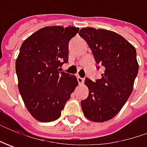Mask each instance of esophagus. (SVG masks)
<instances>
[{
  "instance_id": "1",
  "label": "esophagus",
  "mask_w": 147,
  "mask_h": 147,
  "mask_svg": "<svg viewBox=\"0 0 147 147\" xmlns=\"http://www.w3.org/2000/svg\"><path fill=\"white\" fill-rule=\"evenodd\" d=\"M77 78H78V82L79 84H82L83 82H84V78H81L80 76H78L77 77Z\"/></svg>"
}]
</instances>
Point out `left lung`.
<instances>
[{
	"label": "left lung",
	"instance_id": "obj_1",
	"mask_svg": "<svg viewBox=\"0 0 147 147\" xmlns=\"http://www.w3.org/2000/svg\"><path fill=\"white\" fill-rule=\"evenodd\" d=\"M78 34L92 50L96 69H104L100 79H85L89 93L81 101L82 112L92 121L110 120L132 93L139 69L136 49L115 32L84 28Z\"/></svg>",
	"mask_w": 147,
	"mask_h": 147
}]
</instances>
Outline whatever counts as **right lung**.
<instances>
[{"label": "right lung", "mask_w": 147, "mask_h": 147, "mask_svg": "<svg viewBox=\"0 0 147 147\" xmlns=\"http://www.w3.org/2000/svg\"><path fill=\"white\" fill-rule=\"evenodd\" d=\"M78 28L50 26L23 42L15 62L19 91L32 117L41 122L56 120L78 86L75 75L60 72L69 60V43Z\"/></svg>", "instance_id": "right-lung-1"}]
</instances>
